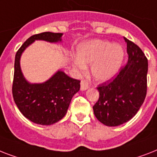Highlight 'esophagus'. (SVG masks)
Segmentation results:
<instances>
[{
    "instance_id": "obj_1",
    "label": "esophagus",
    "mask_w": 157,
    "mask_h": 157,
    "mask_svg": "<svg viewBox=\"0 0 157 157\" xmlns=\"http://www.w3.org/2000/svg\"><path fill=\"white\" fill-rule=\"evenodd\" d=\"M80 89H81V91H86V90H87V89L89 88V86L88 84L86 83V82H85L84 80H82L81 81V83H80Z\"/></svg>"
}]
</instances>
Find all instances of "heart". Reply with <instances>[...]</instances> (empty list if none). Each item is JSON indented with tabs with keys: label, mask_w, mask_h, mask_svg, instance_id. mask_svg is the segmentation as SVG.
Listing matches in <instances>:
<instances>
[{
	"label": "heart",
	"mask_w": 157,
	"mask_h": 157,
	"mask_svg": "<svg viewBox=\"0 0 157 157\" xmlns=\"http://www.w3.org/2000/svg\"><path fill=\"white\" fill-rule=\"evenodd\" d=\"M125 52L119 44L103 40H91L80 44L74 68L78 74L84 73L86 65H91V74L99 82L112 80L118 73Z\"/></svg>",
	"instance_id": "heart-1"
}]
</instances>
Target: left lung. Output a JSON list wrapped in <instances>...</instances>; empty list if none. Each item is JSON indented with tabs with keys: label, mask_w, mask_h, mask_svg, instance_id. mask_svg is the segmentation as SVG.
Returning a JSON list of instances; mask_svg holds the SVG:
<instances>
[{
	"label": "left lung",
	"mask_w": 157,
	"mask_h": 157,
	"mask_svg": "<svg viewBox=\"0 0 157 157\" xmlns=\"http://www.w3.org/2000/svg\"><path fill=\"white\" fill-rule=\"evenodd\" d=\"M127 44L128 62L112 82L97 87L98 101L94 114L107 126H117L137 113L147 94V59L139 46L124 37Z\"/></svg>",
	"instance_id": "1"
}]
</instances>
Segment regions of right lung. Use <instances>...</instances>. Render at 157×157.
Masks as SVG:
<instances>
[{"instance_id":"obj_1","label":"right lung","mask_w":157,"mask_h":157,"mask_svg":"<svg viewBox=\"0 0 157 157\" xmlns=\"http://www.w3.org/2000/svg\"><path fill=\"white\" fill-rule=\"evenodd\" d=\"M62 33L43 32L31 36L15 55L12 91L16 105L22 115L34 123L49 126L63 118L71 99L80 89V81L58 70L47 81L31 83L25 78L20 66L22 52L36 40L61 42Z\"/></svg>"}]
</instances>
